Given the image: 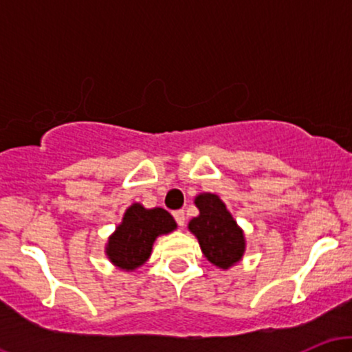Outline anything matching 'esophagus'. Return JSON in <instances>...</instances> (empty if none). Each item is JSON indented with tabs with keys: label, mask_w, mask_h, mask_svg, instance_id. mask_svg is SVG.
Wrapping results in <instances>:
<instances>
[{
	"label": "esophagus",
	"mask_w": 352,
	"mask_h": 352,
	"mask_svg": "<svg viewBox=\"0 0 352 352\" xmlns=\"http://www.w3.org/2000/svg\"><path fill=\"white\" fill-rule=\"evenodd\" d=\"M173 218H175V221H177V225H179V227H184V225H185V212H184V210H175V212H173Z\"/></svg>",
	"instance_id": "esophagus-1"
}]
</instances>
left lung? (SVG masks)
<instances>
[{
    "label": "left lung",
    "mask_w": 352,
    "mask_h": 352,
    "mask_svg": "<svg viewBox=\"0 0 352 352\" xmlns=\"http://www.w3.org/2000/svg\"><path fill=\"white\" fill-rule=\"evenodd\" d=\"M195 205L200 215L190 220V232L199 238L201 252L208 261L220 268H230L243 256V233L217 195H199Z\"/></svg>",
    "instance_id": "left-lung-1"
}]
</instances>
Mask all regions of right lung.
Listing matches in <instances>:
<instances>
[{
  "instance_id": "add662e5",
  "label": "right lung",
  "mask_w": 352,
  "mask_h": 352,
  "mask_svg": "<svg viewBox=\"0 0 352 352\" xmlns=\"http://www.w3.org/2000/svg\"><path fill=\"white\" fill-rule=\"evenodd\" d=\"M175 227V220L167 210H147L134 204L127 208L114 235L109 238L107 256L120 268L135 270L151 256L155 238L170 233Z\"/></svg>"
}]
</instances>
